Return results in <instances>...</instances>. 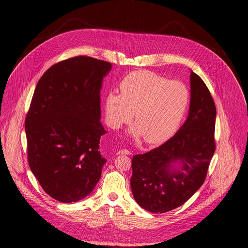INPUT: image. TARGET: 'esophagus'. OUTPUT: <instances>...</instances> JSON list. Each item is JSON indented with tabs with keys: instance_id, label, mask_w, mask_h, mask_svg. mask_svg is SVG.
I'll use <instances>...</instances> for the list:
<instances>
[{
	"instance_id": "34e87169",
	"label": "esophagus",
	"mask_w": 248,
	"mask_h": 248,
	"mask_svg": "<svg viewBox=\"0 0 248 248\" xmlns=\"http://www.w3.org/2000/svg\"><path fill=\"white\" fill-rule=\"evenodd\" d=\"M117 154L118 155H130L131 152L129 150H127V149H122V150H119L117 152Z\"/></svg>"
}]
</instances>
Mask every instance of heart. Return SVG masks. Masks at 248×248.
Returning a JSON list of instances; mask_svg holds the SVG:
<instances>
[{"mask_svg":"<svg viewBox=\"0 0 248 248\" xmlns=\"http://www.w3.org/2000/svg\"><path fill=\"white\" fill-rule=\"evenodd\" d=\"M120 92H110L106 98L108 124L120 128L130 122L134 112L135 125L130 134L142 136L148 143L163 142L175 134L190 101L183 82L146 70L128 74L120 84Z\"/></svg>","mask_w":248,"mask_h":248,"instance_id":"b5f03b06","label":"heart"}]
</instances>
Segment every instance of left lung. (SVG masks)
<instances>
[{"mask_svg": "<svg viewBox=\"0 0 248 248\" xmlns=\"http://www.w3.org/2000/svg\"><path fill=\"white\" fill-rule=\"evenodd\" d=\"M187 119L177 133L132 159L134 199L152 213H165L184 204L202 186L215 152V103L205 83L193 71Z\"/></svg>", "mask_w": 248, "mask_h": 248, "instance_id": "8db88e82", "label": "left lung"}]
</instances>
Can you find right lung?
Masks as SVG:
<instances>
[{
  "label": "right lung",
  "instance_id": "add662e5",
  "mask_svg": "<svg viewBox=\"0 0 248 248\" xmlns=\"http://www.w3.org/2000/svg\"><path fill=\"white\" fill-rule=\"evenodd\" d=\"M110 62L87 56L48 68L35 88L26 118L28 165L43 189L62 202L89 195L107 160L100 91Z\"/></svg>",
  "mask_w": 248,
  "mask_h": 248
}]
</instances>
